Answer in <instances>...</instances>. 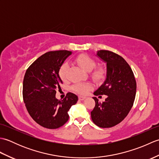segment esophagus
<instances>
[{
  "label": "esophagus",
  "instance_id": "1",
  "mask_svg": "<svg viewBox=\"0 0 159 159\" xmlns=\"http://www.w3.org/2000/svg\"><path fill=\"white\" fill-rule=\"evenodd\" d=\"M79 100H83L85 99V96H79Z\"/></svg>",
  "mask_w": 159,
  "mask_h": 159
}]
</instances>
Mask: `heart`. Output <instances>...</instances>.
Listing matches in <instances>:
<instances>
[{"instance_id": "b5f03b06", "label": "heart", "mask_w": 159, "mask_h": 159, "mask_svg": "<svg viewBox=\"0 0 159 159\" xmlns=\"http://www.w3.org/2000/svg\"><path fill=\"white\" fill-rule=\"evenodd\" d=\"M75 62L79 65L81 68L85 70V72H91L92 70L91 76L92 79L97 81L102 80L106 76V70L103 66H99L94 68L96 66V62L92 57L81 54L78 55L75 58ZM69 66L68 64L66 63H63L60 67L59 70V76L60 79L63 81H66L67 79V72H68ZM92 88L89 84L87 83H76L73 85L72 90L76 93L79 94H85Z\"/></svg>"}]
</instances>
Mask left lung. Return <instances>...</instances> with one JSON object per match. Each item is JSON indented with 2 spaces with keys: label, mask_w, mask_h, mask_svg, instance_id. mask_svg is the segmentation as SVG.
I'll list each match as a JSON object with an SVG mask.
<instances>
[{
  "label": "left lung",
  "mask_w": 159,
  "mask_h": 159,
  "mask_svg": "<svg viewBox=\"0 0 159 159\" xmlns=\"http://www.w3.org/2000/svg\"><path fill=\"white\" fill-rule=\"evenodd\" d=\"M97 55L107 63V78L93 94L107 98L101 103L93 97L96 105L91 117L98 126L111 128L120 123L130 112L135 98L137 83L133 70L123 57L105 50L98 51Z\"/></svg>",
  "instance_id": "obj_1"
}]
</instances>
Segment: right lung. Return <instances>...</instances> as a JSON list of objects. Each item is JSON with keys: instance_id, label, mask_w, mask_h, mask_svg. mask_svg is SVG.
Wrapping results in <instances>:
<instances>
[{"instance_id": "add662e5", "label": "right lung", "mask_w": 159, "mask_h": 159, "mask_svg": "<svg viewBox=\"0 0 159 159\" xmlns=\"http://www.w3.org/2000/svg\"><path fill=\"white\" fill-rule=\"evenodd\" d=\"M72 52L56 50L43 54L26 70L23 80L22 96L26 109L33 120L49 129H56L69 119L70 107L78 96L68 92L63 100L56 98V91L62 80L59 70Z\"/></svg>"}]
</instances>
